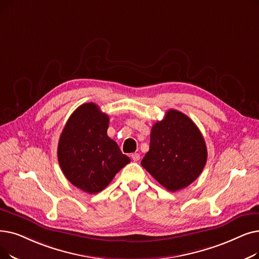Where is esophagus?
I'll return each mask as SVG.
<instances>
[{
  "label": "esophagus",
  "instance_id": "obj_1",
  "mask_svg": "<svg viewBox=\"0 0 259 259\" xmlns=\"http://www.w3.org/2000/svg\"><path fill=\"white\" fill-rule=\"evenodd\" d=\"M131 157H132V160H133L134 162H138V161L140 160V154L137 153V152H134V153L131 154Z\"/></svg>",
  "mask_w": 259,
  "mask_h": 259
}]
</instances>
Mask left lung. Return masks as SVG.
<instances>
[{"mask_svg": "<svg viewBox=\"0 0 259 259\" xmlns=\"http://www.w3.org/2000/svg\"><path fill=\"white\" fill-rule=\"evenodd\" d=\"M207 160L205 141L196 123L178 110H168L152 126L149 151L142 166L170 192L192 184Z\"/></svg>", "mask_w": 259, "mask_h": 259, "instance_id": "8db88e82", "label": "left lung"}]
</instances>
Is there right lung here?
<instances>
[{
    "label": "right lung",
    "instance_id": "1",
    "mask_svg": "<svg viewBox=\"0 0 259 259\" xmlns=\"http://www.w3.org/2000/svg\"><path fill=\"white\" fill-rule=\"evenodd\" d=\"M109 116L94 103L78 107L67 119L58 143V162L65 178L89 194L102 192L130 159L107 130Z\"/></svg>",
    "mask_w": 259,
    "mask_h": 259
}]
</instances>
